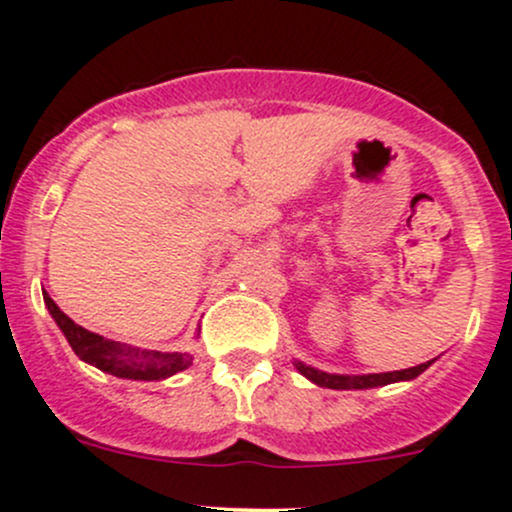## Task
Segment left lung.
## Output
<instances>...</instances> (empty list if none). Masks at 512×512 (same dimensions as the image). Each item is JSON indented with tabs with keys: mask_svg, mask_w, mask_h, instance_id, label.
I'll return each instance as SVG.
<instances>
[{
	"mask_svg": "<svg viewBox=\"0 0 512 512\" xmlns=\"http://www.w3.org/2000/svg\"><path fill=\"white\" fill-rule=\"evenodd\" d=\"M432 365L429 363L414 365V368L407 370H392V373H368V375H333V373H324V370H316L311 365H304L297 360V370L304 378H309L311 383H316L319 387H331V390H370V387H383L390 383H402V380H414L419 373Z\"/></svg>",
	"mask_w": 512,
	"mask_h": 512,
	"instance_id": "8db88e82",
	"label": "left lung"
}]
</instances>
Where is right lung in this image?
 <instances>
[{"mask_svg":"<svg viewBox=\"0 0 512 512\" xmlns=\"http://www.w3.org/2000/svg\"><path fill=\"white\" fill-rule=\"evenodd\" d=\"M48 311H51L53 321L68 338L71 348L85 363L95 365L102 373H110L115 378L125 380H164L171 375L181 373L193 363L191 353H161L147 351V348H134L127 343L110 341V338L98 336V333L88 331V328L78 326L73 319H68L61 309L56 306L48 294H43Z\"/></svg>","mask_w":512,"mask_h":512,"instance_id":"right-lung-1","label":"right lung"}]
</instances>
